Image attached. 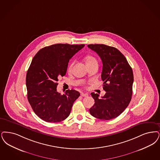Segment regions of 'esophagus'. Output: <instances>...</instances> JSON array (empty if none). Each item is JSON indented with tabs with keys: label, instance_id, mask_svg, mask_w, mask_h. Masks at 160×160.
<instances>
[{
	"label": "esophagus",
	"instance_id": "34e87169",
	"mask_svg": "<svg viewBox=\"0 0 160 160\" xmlns=\"http://www.w3.org/2000/svg\"><path fill=\"white\" fill-rule=\"evenodd\" d=\"M81 96H83V97H87L88 96V93H81Z\"/></svg>",
	"mask_w": 160,
	"mask_h": 160
}]
</instances>
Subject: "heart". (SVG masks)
<instances>
[{
  "mask_svg": "<svg viewBox=\"0 0 160 160\" xmlns=\"http://www.w3.org/2000/svg\"><path fill=\"white\" fill-rule=\"evenodd\" d=\"M85 62L87 65V66H89V65H93V64H98V60L96 59V58L93 56H92V55H88V56H86L85 57ZM74 61L72 62L68 66V70L69 72H71L72 68H73V67H74Z\"/></svg>",
  "mask_w": 160,
  "mask_h": 160,
  "instance_id": "b5f03b06",
  "label": "heart"
}]
</instances>
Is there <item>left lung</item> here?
Wrapping results in <instances>:
<instances>
[{
  "label": "left lung",
  "instance_id": "obj_1",
  "mask_svg": "<svg viewBox=\"0 0 160 160\" xmlns=\"http://www.w3.org/2000/svg\"><path fill=\"white\" fill-rule=\"evenodd\" d=\"M102 61L101 78L104 96L99 98L94 92L91 95L95 104L89 109L90 114L100 120L115 118L125 110L132 99L133 83V71L126 58L115 48L103 44L88 45Z\"/></svg>",
  "mask_w": 160,
  "mask_h": 160
}]
</instances>
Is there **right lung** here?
<instances>
[{
    "mask_svg": "<svg viewBox=\"0 0 160 160\" xmlns=\"http://www.w3.org/2000/svg\"><path fill=\"white\" fill-rule=\"evenodd\" d=\"M84 46L51 45L41 49L33 58L26 75L27 98L35 114L45 122H57L66 119L80 96L73 89L61 95L57 88L58 78L66 74L70 59Z\"/></svg>",
    "mask_w": 160,
    "mask_h": 160,
    "instance_id": "1",
    "label": "right lung"
}]
</instances>
